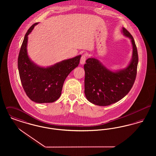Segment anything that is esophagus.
I'll return each mask as SVG.
<instances>
[{
    "label": "esophagus",
    "mask_w": 156,
    "mask_h": 156,
    "mask_svg": "<svg viewBox=\"0 0 156 156\" xmlns=\"http://www.w3.org/2000/svg\"><path fill=\"white\" fill-rule=\"evenodd\" d=\"M87 55L86 54H83L82 55L81 58V60H80V64H85V61H86V58H87Z\"/></svg>",
    "instance_id": "obj_1"
}]
</instances>
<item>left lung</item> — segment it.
I'll return each instance as SVG.
<instances>
[{"label":"left lung","mask_w":156,"mask_h":156,"mask_svg":"<svg viewBox=\"0 0 156 156\" xmlns=\"http://www.w3.org/2000/svg\"><path fill=\"white\" fill-rule=\"evenodd\" d=\"M121 32L132 45V58L125 68L112 71L95 57L87 59L84 65V93L92 104L108 106L116 103L126 96L133 85L138 64L137 50L130 33L124 27Z\"/></svg>","instance_id":"8db88e82"}]
</instances>
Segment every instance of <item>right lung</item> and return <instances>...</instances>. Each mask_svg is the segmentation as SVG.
I'll return each mask as SVG.
<instances>
[{"instance_id": "obj_1", "label": "right lung", "mask_w": 156, "mask_h": 156, "mask_svg": "<svg viewBox=\"0 0 156 156\" xmlns=\"http://www.w3.org/2000/svg\"><path fill=\"white\" fill-rule=\"evenodd\" d=\"M38 24H33L24 37L18 58V69L23 89L30 99L39 104L51 103L61 96L65 80L78 67L81 55L48 67L34 63L27 52L28 36Z\"/></svg>"}]
</instances>
